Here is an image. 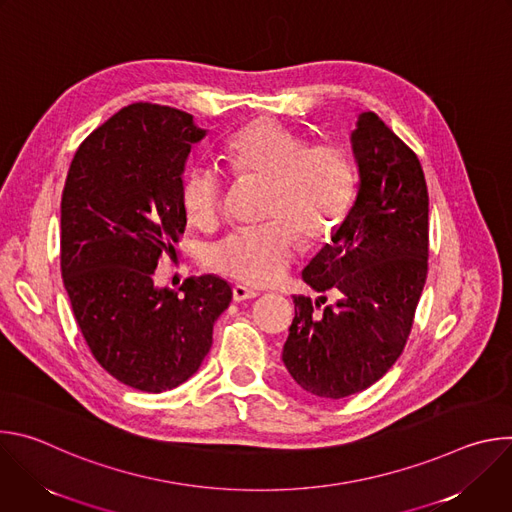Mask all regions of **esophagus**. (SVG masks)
<instances>
[{
  "label": "esophagus",
  "mask_w": 512,
  "mask_h": 512,
  "mask_svg": "<svg viewBox=\"0 0 512 512\" xmlns=\"http://www.w3.org/2000/svg\"><path fill=\"white\" fill-rule=\"evenodd\" d=\"M253 298H257V291H253L245 285H239V283L233 285V300L235 302H245V300H253Z\"/></svg>",
  "instance_id": "obj_1"
}]
</instances>
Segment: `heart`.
Listing matches in <instances>:
<instances>
[{"mask_svg": "<svg viewBox=\"0 0 512 512\" xmlns=\"http://www.w3.org/2000/svg\"><path fill=\"white\" fill-rule=\"evenodd\" d=\"M225 158L237 178H265L259 227L227 235L210 247L206 265L229 279L253 287L281 281L300 255V237L324 241L336 231L352 198V168L332 143L308 139L277 119L261 117L241 127L225 143ZM223 174L204 166L184 168L178 198L188 223L214 229L225 206Z\"/></svg>", "mask_w": 512, "mask_h": 512, "instance_id": "b5f03b06", "label": "heart"}]
</instances>
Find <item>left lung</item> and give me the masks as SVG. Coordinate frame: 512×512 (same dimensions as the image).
Masks as SVG:
<instances>
[{
  "label": "left lung",
  "mask_w": 512,
  "mask_h": 512,
  "mask_svg": "<svg viewBox=\"0 0 512 512\" xmlns=\"http://www.w3.org/2000/svg\"><path fill=\"white\" fill-rule=\"evenodd\" d=\"M356 200L304 269L320 294L294 298L283 364L312 395L342 399L369 389L401 356L427 277L429 198L421 164L373 111L350 135Z\"/></svg>",
  "instance_id": "8db88e82"
}]
</instances>
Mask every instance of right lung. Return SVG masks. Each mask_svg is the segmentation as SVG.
<instances>
[{
  "instance_id": "right-lung-1",
  "label": "right lung",
  "mask_w": 512,
  "mask_h": 512,
  "mask_svg": "<svg viewBox=\"0 0 512 512\" xmlns=\"http://www.w3.org/2000/svg\"><path fill=\"white\" fill-rule=\"evenodd\" d=\"M204 133L186 111L127 105L79 145L62 190L60 271L75 320L101 367L145 393L198 371L233 298L214 275L188 277L184 296L154 285L186 229L178 186Z\"/></svg>"
}]
</instances>
